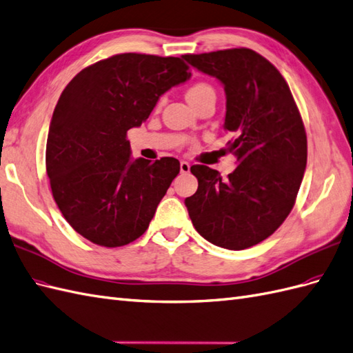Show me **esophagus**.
<instances>
[{
	"instance_id": "esophagus-1",
	"label": "esophagus",
	"mask_w": 353,
	"mask_h": 353,
	"mask_svg": "<svg viewBox=\"0 0 353 353\" xmlns=\"http://www.w3.org/2000/svg\"><path fill=\"white\" fill-rule=\"evenodd\" d=\"M179 169H181V174H188L190 172V163L185 160H183L179 163Z\"/></svg>"
}]
</instances>
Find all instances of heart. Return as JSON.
I'll list each match as a JSON object with an SVG mask.
<instances>
[{
  "instance_id": "obj_1",
  "label": "heart",
  "mask_w": 353,
  "mask_h": 353,
  "mask_svg": "<svg viewBox=\"0 0 353 353\" xmlns=\"http://www.w3.org/2000/svg\"><path fill=\"white\" fill-rule=\"evenodd\" d=\"M208 90H214L211 84H208L205 81H199V83H194L192 88H190L187 90V99H193L196 97H199V94H202L203 92H208Z\"/></svg>"
}]
</instances>
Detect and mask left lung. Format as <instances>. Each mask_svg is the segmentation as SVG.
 Wrapping results in <instances>:
<instances>
[{
    "instance_id": "1",
    "label": "left lung",
    "mask_w": 353,
    "mask_h": 353,
    "mask_svg": "<svg viewBox=\"0 0 353 353\" xmlns=\"http://www.w3.org/2000/svg\"><path fill=\"white\" fill-rule=\"evenodd\" d=\"M224 84V129L237 168L224 181L205 165L190 168L197 192L185 199L200 236L241 251L268 239L291 212L307 163V137L288 83L268 59L239 49L184 54Z\"/></svg>"
}]
</instances>
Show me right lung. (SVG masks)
<instances>
[{"instance_id":"obj_1","label":"right lung","mask_w":353,"mask_h":353,"mask_svg":"<svg viewBox=\"0 0 353 353\" xmlns=\"http://www.w3.org/2000/svg\"><path fill=\"white\" fill-rule=\"evenodd\" d=\"M181 58L120 53L85 66L56 103L46 170L63 218L94 245L117 248L145 233L179 174V161L130 159L128 130L192 72Z\"/></svg>"}]
</instances>
